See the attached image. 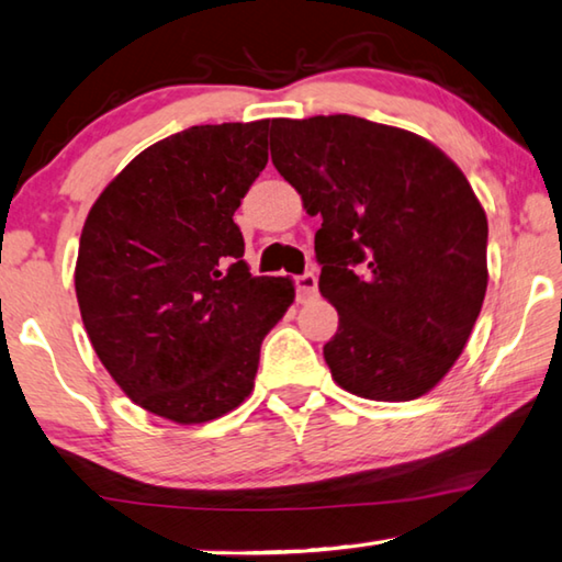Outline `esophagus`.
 Listing matches in <instances>:
<instances>
[{
	"instance_id": "obj_1",
	"label": "esophagus",
	"mask_w": 562,
	"mask_h": 562,
	"mask_svg": "<svg viewBox=\"0 0 562 562\" xmlns=\"http://www.w3.org/2000/svg\"><path fill=\"white\" fill-rule=\"evenodd\" d=\"M294 288H297V300L307 302L312 297H317V274L315 272H304L300 278H294Z\"/></svg>"
}]
</instances>
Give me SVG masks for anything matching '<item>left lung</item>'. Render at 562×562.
<instances>
[{
  "mask_svg": "<svg viewBox=\"0 0 562 562\" xmlns=\"http://www.w3.org/2000/svg\"><path fill=\"white\" fill-rule=\"evenodd\" d=\"M280 176L322 215L319 292L339 312L331 379L374 402H412L461 357L488 284V221L431 140L359 116L272 119Z\"/></svg>",
  "mask_w": 562,
  "mask_h": 562,
  "instance_id": "left-lung-1",
  "label": "left lung"
}]
</instances>
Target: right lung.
Wrapping results in <instances>:
<instances>
[{
    "mask_svg": "<svg viewBox=\"0 0 562 562\" xmlns=\"http://www.w3.org/2000/svg\"><path fill=\"white\" fill-rule=\"evenodd\" d=\"M270 121L193 126L138 154L91 205L74 284L101 364L123 394L176 424L250 396L260 345L294 302L252 278L233 215L268 166Z\"/></svg>",
    "mask_w": 562,
    "mask_h": 562,
    "instance_id": "right-lung-1",
    "label": "right lung"
}]
</instances>
